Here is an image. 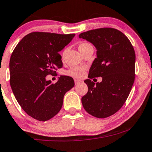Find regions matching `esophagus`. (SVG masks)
Wrapping results in <instances>:
<instances>
[{
    "instance_id": "34e87169",
    "label": "esophagus",
    "mask_w": 152,
    "mask_h": 152,
    "mask_svg": "<svg viewBox=\"0 0 152 152\" xmlns=\"http://www.w3.org/2000/svg\"><path fill=\"white\" fill-rule=\"evenodd\" d=\"M75 85H77V84H79V83H81V80H79L75 79Z\"/></svg>"
}]
</instances>
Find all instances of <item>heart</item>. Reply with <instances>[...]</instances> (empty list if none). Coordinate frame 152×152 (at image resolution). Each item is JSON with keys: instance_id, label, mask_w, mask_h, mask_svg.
Instances as JSON below:
<instances>
[{"instance_id": "heart-1", "label": "heart", "mask_w": 152, "mask_h": 152, "mask_svg": "<svg viewBox=\"0 0 152 152\" xmlns=\"http://www.w3.org/2000/svg\"><path fill=\"white\" fill-rule=\"evenodd\" d=\"M91 47L93 46L91 45V44L88 43V42H81L78 45V49L83 54V53ZM64 53L65 51H64L62 56L64 55ZM85 70H86L85 66H73V67H71L69 70L66 72V74L69 76L73 77L80 78L84 75Z\"/></svg>"}]
</instances>
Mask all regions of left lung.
Returning <instances> with one entry per match:
<instances>
[{"label":"left lung","instance_id":"obj_1","mask_svg":"<svg viewBox=\"0 0 152 152\" xmlns=\"http://www.w3.org/2000/svg\"><path fill=\"white\" fill-rule=\"evenodd\" d=\"M80 38L91 42L96 58L89 70L88 87L82 104L88 113L98 118L114 115L126 102L135 80V53L129 39L114 28H99L83 32ZM102 76L101 83L91 80Z\"/></svg>","mask_w":152,"mask_h":152}]
</instances>
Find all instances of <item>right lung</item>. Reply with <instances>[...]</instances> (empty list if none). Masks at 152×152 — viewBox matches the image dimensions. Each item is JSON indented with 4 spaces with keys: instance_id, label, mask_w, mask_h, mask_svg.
<instances>
[{
    "instance_id": "1",
    "label": "right lung",
    "mask_w": 152,
    "mask_h": 152,
    "mask_svg": "<svg viewBox=\"0 0 152 152\" xmlns=\"http://www.w3.org/2000/svg\"><path fill=\"white\" fill-rule=\"evenodd\" d=\"M75 34L34 32L24 36L10 58V85L16 99L29 116L47 121L58 114L64 94L74 87L69 76L61 75L57 83L47 80L62 67L58 52L70 43Z\"/></svg>"
}]
</instances>
